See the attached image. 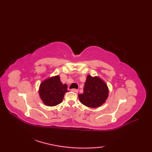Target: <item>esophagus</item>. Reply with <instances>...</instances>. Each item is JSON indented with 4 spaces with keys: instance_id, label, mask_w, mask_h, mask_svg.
I'll use <instances>...</instances> for the list:
<instances>
[{
    "instance_id": "34e87169",
    "label": "esophagus",
    "mask_w": 152,
    "mask_h": 152,
    "mask_svg": "<svg viewBox=\"0 0 152 152\" xmlns=\"http://www.w3.org/2000/svg\"><path fill=\"white\" fill-rule=\"evenodd\" d=\"M71 91H73V92H74V93H78V89H71Z\"/></svg>"
}]
</instances>
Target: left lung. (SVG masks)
Returning <instances> with one entry per match:
<instances>
[{"instance_id": "obj_1", "label": "left lung", "mask_w": 152, "mask_h": 152, "mask_svg": "<svg viewBox=\"0 0 152 152\" xmlns=\"http://www.w3.org/2000/svg\"><path fill=\"white\" fill-rule=\"evenodd\" d=\"M108 96L106 83L97 76L88 75L85 83L83 93L78 95L80 102L90 108H97L104 104Z\"/></svg>"}]
</instances>
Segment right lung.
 Wrapping results in <instances>:
<instances>
[{
  "label": "right lung",
  "instance_id": "1",
  "mask_svg": "<svg viewBox=\"0 0 152 152\" xmlns=\"http://www.w3.org/2000/svg\"><path fill=\"white\" fill-rule=\"evenodd\" d=\"M68 92L66 84H63L59 76L48 78L40 83L39 95L44 104L53 106L63 101L64 95Z\"/></svg>",
  "mask_w": 152,
  "mask_h": 152
}]
</instances>
